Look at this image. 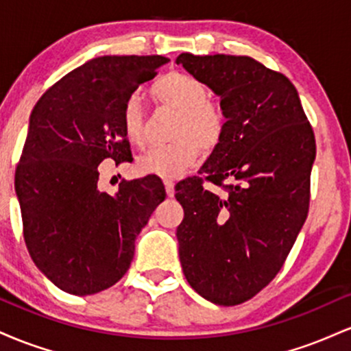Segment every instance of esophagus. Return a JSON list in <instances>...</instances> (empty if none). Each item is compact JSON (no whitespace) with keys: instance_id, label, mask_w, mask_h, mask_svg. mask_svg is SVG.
Here are the masks:
<instances>
[{"instance_id":"34e87169","label":"esophagus","mask_w":351,"mask_h":351,"mask_svg":"<svg viewBox=\"0 0 351 351\" xmlns=\"http://www.w3.org/2000/svg\"><path fill=\"white\" fill-rule=\"evenodd\" d=\"M163 184H165V189H167V195L171 198V196L175 195V183H173L171 180H165Z\"/></svg>"}]
</instances>
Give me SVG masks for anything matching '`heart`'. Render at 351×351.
<instances>
[{
	"label": "heart",
	"instance_id": "heart-1",
	"mask_svg": "<svg viewBox=\"0 0 351 351\" xmlns=\"http://www.w3.org/2000/svg\"><path fill=\"white\" fill-rule=\"evenodd\" d=\"M150 95L162 107L178 112V119L173 127V142L140 155L136 170L142 175L175 178L196 163L201 150L209 153L221 143L226 120L221 108L206 100V86L183 72H168L155 80ZM122 130L132 145L145 142L143 110L136 97L125 100Z\"/></svg>",
	"mask_w": 351,
	"mask_h": 351
}]
</instances>
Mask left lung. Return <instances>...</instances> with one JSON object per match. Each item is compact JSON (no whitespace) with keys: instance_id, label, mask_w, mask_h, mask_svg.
I'll return each mask as SVG.
<instances>
[{"instance_id":"8db88e82","label":"left lung","mask_w":351,"mask_h":351,"mask_svg":"<svg viewBox=\"0 0 351 351\" xmlns=\"http://www.w3.org/2000/svg\"><path fill=\"white\" fill-rule=\"evenodd\" d=\"M176 64L221 99V143L199 173L176 184L184 217L176 228L184 277L201 297L237 305L271 282L308 213L315 136L285 75L247 56H193Z\"/></svg>"}]
</instances>
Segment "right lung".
<instances>
[{"label":"right lung","instance_id":"add662e5","mask_svg":"<svg viewBox=\"0 0 351 351\" xmlns=\"http://www.w3.org/2000/svg\"><path fill=\"white\" fill-rule=\"evenodd\" d=\"M163 56H102L64 75L29 117L14 175L24 241L56 287L92 295L130 267L135 239L167 193L158 176L97 186L106 158L130 162L122 130L125 100L167 64Z\"/></svg>","mask_w":351,"mask_h":351}]
</instances>
